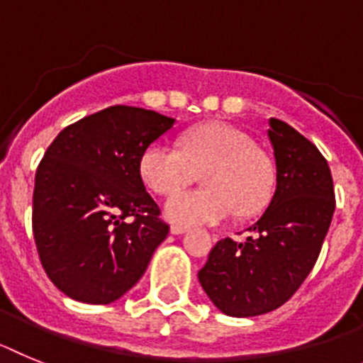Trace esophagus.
Returning a JSON list of instances; mask_svg holds the SVG:
<instances>
[{
	"mask_svg": "<svg viewBox=\"0 0 363 363\" xmlns=\"http://www.w3.org/2000/svg\"><path fill=\"white\" fill-rule=\"evenodd\" d=\"M186 230H188V228H186V226H181V225H173L172 228H169V232H172L173 235H181V234H184Z\"/></svg>",
	"mask_w": 363,
	"mask_h": 363,
	"instance_id": "1",
	"label": "esophagus"
}]
</instances>
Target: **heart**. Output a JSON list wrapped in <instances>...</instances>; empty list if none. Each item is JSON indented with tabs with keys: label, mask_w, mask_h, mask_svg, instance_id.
<instances>
[{
	"label": "heart",
	"mask_w": 363,
	"mask_h": 363,
	"mask_svg": "<svg viewBox=\"0 0 363 363\" xmlns=\"http://www.w3.org/2000/svg\"><path fill=\"white\" fill-rule=\"evenodd\" d=\"M201 173L204 189L177 191ZM140 175L151 190L172 195L164 212L173 223L208 225L234 212L252 216L269 203L274 190V166L252 138L223 122L186 131L181 150L153 144L140 159Z\"/></svg>",
	"instance_id": "obj_1"
}]
</instances>
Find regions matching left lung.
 Here are the masks:
<instances>
[{"label":"left lung","mask_w":363,"mask_h":363,"mask_svg":"<svg viewBox=\"0 0 363 363\" xmlns=\"http://www.w3.org/2000/svg\"><path fill=\"white\" fill-rule=\"evenodd\" d=\"M276 191L269 208L248 228L250 238H225L199 270L204 292L220 313L234 318L281 307L311 274L334 213L327 160L292 125L270 118Z\"/></svg>","instance_id":"1"}]
</instances>
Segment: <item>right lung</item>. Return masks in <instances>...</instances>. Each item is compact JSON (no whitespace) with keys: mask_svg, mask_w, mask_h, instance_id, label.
<instances>
[{"mask_svg":"<svg viewBox=\"0 0 363 363\" xmlns=\"http://www.w3.org/2000/svg\"><path fill=\"white\" fill-rule=\"evenodd\" d=\"M175 118L111 106L67 128L47 147L33 195L38 254L56 289L107 305L146 272L168 235L140 177L144 151Z\"/></svg>","mask_w":363,"mask_h":363,"instance_id":"obj_1","label":"right lung"}]
</instances>
